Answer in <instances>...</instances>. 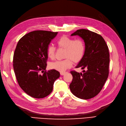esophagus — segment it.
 <instances>
[{
    "label": "esophagus",
    "instance_id": "obj_1",
    "mask_svg": "<svg viewBox=\"0 0 126 126\" xmlns=\"http://www.w3.org/2000/svg\"><path fill=\"white\" fill-rule=\"evenodd\" d=\"M66 73V72H60V74H61V75H65Z\"/></svg>",
    "mask_w": 126,
    "mask_h": 126
}]
</instances>
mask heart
Wrapping results in <instances>:
<instances>
[{"label":"heart","mask_w":126,"mask_h":126,"mask_svg":"<svg viewBox=\"0 0 126 126\" xmlns=\"http://www.w3.org/2000/svg\"><path fill=\"white\" fill-rule=\"evenodd\" d=\"M57 44L59 48L65 49L63 57L66 59L50 63L49 66L51 69L63 72L72 66V61L76 63L82 60L85 52V43L82 40H74L68 36L63 35L57 40ZM55 51L54 46H49L47 48L48 57L51 59H54Z\"/></svg>","instance_id":"obj_1"}]
</instances>
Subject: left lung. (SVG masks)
Segmentation results:
<instances>
[{
  "label": "left lung",
  "instance_id": "1",
  "mask_svg": "<svg viewBox=\"0 0 126 126\" xmlns=\"http://www.w3.org/2000/svg\"><path fill=\"white\" fill-rule=\"evenodd\" d=\"M78 35L85 42L83 57L76 68H81L83 73L71 71L72 81L69 88L78 98L89 99L101 91L109 74L110 53L102 36L85 29L78 30L71 36Z\"/></svg>",
  "mask_w": 126,
  "mask_h": 126
}]
</instances>
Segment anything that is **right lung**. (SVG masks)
<instances>
[{"instance_id":"1","label":"right lung","mask_w":126,"mask_h":126,"mask_svg":"<svg viewBox=\"0 0 126 126\" xmlns=\"http://www.w3.org/2000/svg\"><path fill=\"white\" fill-rule=\"evenodd\" d=\"M58 32L34 31L23 36L13 55V69L19 85L31 97L43 98L51 93L54 82L60 77L55 69L46 72L47 48Z\"/></svg>"}]
</instances>
